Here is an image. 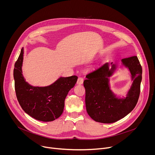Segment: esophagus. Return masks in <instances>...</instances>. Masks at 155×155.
<instances>
[{"instance_id": "obj_1", "label": "esophagus", "mask_w": 155, "mask_h": 155, "mask_svg": "<svg viewBox=\"0 0 155 155\" xmlns=\"http://www.w3.org/2000/svg\"><path fill=\"white\" fill-rule=\"evenodd\" d=\"M83 78L82 77H79L77 80V83L78 84H81L83 83Z\"/></svg>"}]
</instances>
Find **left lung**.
<instances>
[{"instance_id":"left-lung-1","label":"left lung","mask_w":155,"mask_h":155,"mask_svg":"<svg viewBox=\"0 0 155 155\" xmlns=\"http://www.w3.org/2000/svg\"><path fill=\"white\" fill-rule=\"evenodd\" d=\"M122 64L127 68L133 80L125 98H118L110 89L109 79L117 66L112 62L105 63L87 74L83 85L85 88V104L87 114L95 121L112 123L128 115L136 107L140 92L142 69L136 56L124 58Z\"/></svg>"}]
</instances>
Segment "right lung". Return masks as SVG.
<instances>
[{"label": "right lung", "instance_id": "add662e5", "mask_svg": "<svg viewBox=\"0 0 155 155\" xmlns=\"http://www.w3.org/2000/svg\"><path fill=\"white\" fill-rule=\"evenodd\" d=\"M24 49L15 64L13 77L17 99L24 111L35 120L52 121L62 114L64 101L78 79L76 75L60 77L50 86H33L22 74Z\"/></svg>", "mask_w": 155, "mask_h": 155}]
</instances>
